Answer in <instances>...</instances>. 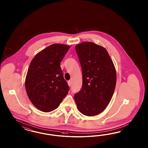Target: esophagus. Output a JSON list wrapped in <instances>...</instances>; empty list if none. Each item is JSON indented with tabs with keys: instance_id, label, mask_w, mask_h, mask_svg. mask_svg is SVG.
<instances>
[{
	"instance_id": "obj_1",
	"label": "esophagus",
	"mask_w": 148,
	"mask_h": 148,
	"mask_svg": "<svg viewBox=\"0 0 148 148\" xmlns=\"http://www.w3.org/2000/svg\"><path fill=\"white\" fill-rule=\"evenodd\" d=\"M68 84L69 86H71V81H68Z\"/></svg>"
}]
</instances>
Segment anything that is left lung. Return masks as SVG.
I'll use <instances>...</instances> for the list:
<instances>
[{"mask_svg":"<svg viewBox=\"0 0 148 148\" xmlns=\"http://www.w3.org/2000/svg\"><path fill=\"white\" fill-rule=\"evenodd\" d=\"M82 72V86L74 95L79 111L87 116L103 112L112 98L116 85V69L107 50L93 42L75 46Z\"/></svg>","mask_w":148,"mask_h":148,"instance_id":"obj_1","label":"left lung"}]
</instances>
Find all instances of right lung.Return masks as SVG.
Segmentation results:
<instances>
[{"mask_svg": "<svg viewBox=\"0 0 148 148\" xmlns=\"http://www.w3.org/2000/svg\"><path fill=\"white\" fill-rule=\"evenodd\" d=\"M70 47L54 44L39 52L32 60L25 79V89L32 103L45 112L58 107L69 90L60 67Z\"/></svg>", "mask_w": 148, "mask_h": 148, "instance_id": "1", "label": "right lung"}]
</instances>
